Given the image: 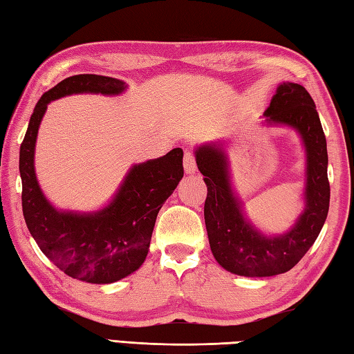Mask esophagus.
I'll return each instance as SVG.
<instances>
[{"label": "esophagus", "instance_id": "1", "mask_svg": "<svg viewBox=\"0 0 354 354\" xmlns=\"http://www.w3.org/2000/svg\"><path fill=\"white\" fill-rule=\"evenodd\" d=\"M183 168L186 174H194L197 171V163H196V156H194L191 151H186L183 157Z\"/></svg>", "mask_w": 354, "mask_h": 354}]
</instances>
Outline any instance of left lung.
Instances as JSON below:
<instances>
[{
  "instance_id": "8db88e82",
  "label": "left lung",
  "mask_w": 354,
  "mask_h": 354,
  "mask_svg": "<svg viewBox=\"0 0 354 354\" xmlns=\"http://www.w3.org/2000/svg\"><path fill=\"white\" fill-rule=\"evenodd\" d=\"M264 114L270 124L297 128L307 148V203L287 234L264 236L244 220L240 201L230 189L227 158L220 145H203L196 153L207 186L205 223L209 246L221 268L243 277H273L297 266L318 238L330 205L326 134L308 91L299 84H281Z\"/></svg>"
}]
</instances>
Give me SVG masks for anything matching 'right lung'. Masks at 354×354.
Returning a JSON list of instances; mask_svg holds the SVG:
<instances>
[{
    "mask_svg": "<svg viewBox=\"0 0 354 354\" xmlns=\"http://www.w3.org/2000/svg\"><path fill=\"white\" fill-rule=\"evenodd\" d=\"M125 84L114 77L76 75L64 79L41 96L32 113L19 149L23 212L36 244L66 275L93 284H110L128 277L145 261L151 235L160 211L183 177V151L136 165L119 194L91 215L57 212L36 182L33 154L41 119L50 100L73 93L119 95Z\"/></svg>",
    "mask_w": 354,
    "mask_h": 354,
    "instance_id": "right-lung-1",
    "label": "right lung"
}]
</instances>
